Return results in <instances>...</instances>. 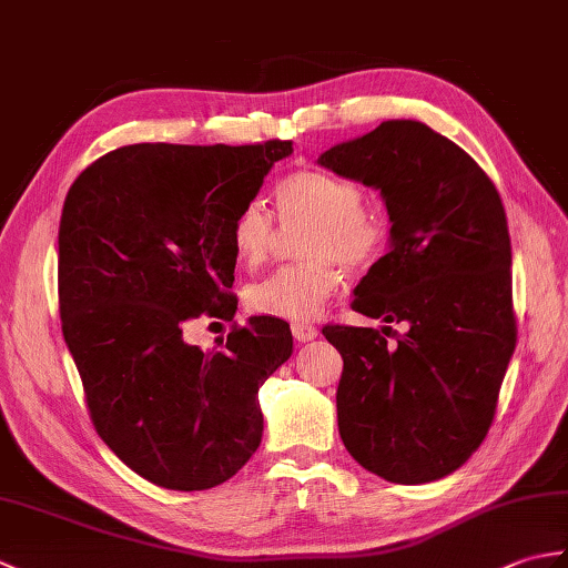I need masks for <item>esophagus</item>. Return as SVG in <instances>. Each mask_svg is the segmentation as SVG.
Segmentation results:
<instances>
[{"label": "esophagus", "mask_w": 568, "mask_h": 568, "mask_svg": "<svg viewBox=\"0 0 568 568\" xmlns=\"http://www.w3.org/2000/svg\"><path fill=\"white\" fill-rule=\"evenodd\" d=\"M293 336L297 342H312V339H317V327H312V324H307V322H293Z\"/></svg>", "instance_id": "obj_1"}]
</instances>
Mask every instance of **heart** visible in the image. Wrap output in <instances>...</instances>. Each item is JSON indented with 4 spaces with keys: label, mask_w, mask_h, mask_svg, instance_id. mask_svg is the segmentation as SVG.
<instances>
[{
    "label": "heart",
    "mask_w": 568,
    "mask_h": 568,
    "mask_svg": "<svg viewBox=\"0 0 568 568\" xmlns=\"http://www.w3.org/2000/svg\"><path fill=\"white\" fill-rule=\"evenodd\" d=\"M275 202L283 222H312L300 244L307 258L283 265L251 285L246 305L256 315L303 322L315 317L339 291V263L361 271L381 258L388 229L366 207V192L356 180L320 168H303L277 180ZM273 241L275 216L261 200H248L232 222L236 258L258 268L268 261Z\"/></svg>",
    "instance_id": "1"
}]
</instances>
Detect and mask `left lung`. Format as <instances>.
<instances>
[{
  "label": "left lung",
  "mask_w": 568,
  "mask_h": 568,
  "mask_svg": "<svg viewBox=\"0 0 568 568\" xmlns=\"http://www.w3.org/2000/svg\"><path fill=\"white\" fill-rule=\"evenodd\" d=\"M317 163L381 190L390 251L356 285L352 310L407 324L395 342L393 327H322L344 358L342 442L390 484H429L486 439L515 352L503 200L464 149L413 119L383 122Z\"/></svg>",
  "instance_id": "left-lung-1"
}]
</instances>
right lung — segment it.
<instances>
[{
  "instance_id": "add662e5",
  "label": "right lung",
  "mask_w": 568,
  "mask_h": 568,
  "mask_svg": "<svg viewBox=\"0 0 568 568\" xmlns=\"http://www.w3.org/2000/svg\"><path fill=\"white\" fill-rule=\"evenodd\" d=\"M293 141L134 143L84 168L58 232V307L102 442L171 490L224 484L258 449V388L293 354L291 324L251 317L212 352L200 317L232 322V222Z\"/></svg>"
}]
</instances>
